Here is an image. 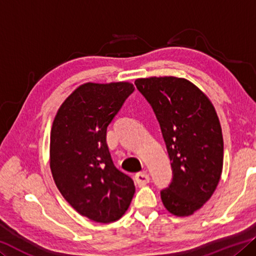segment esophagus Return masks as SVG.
I'll use <instances>...</instances> for the list:
<instances>
[{"label":"esophagus","mask_w":256,"mask_h":256,"mask_svg":"<svg viewBox=\"0 0 256 256\" xmlns=\"http://www.w3.org/2000/svg\"><path fill=\"white\" fill-rule=\"evenodd\" d=\"M150 181V176L147 172H139L136 174V182L138 186H144Z\"/></svg>","instance_id":"obj_1"}]
</instances>
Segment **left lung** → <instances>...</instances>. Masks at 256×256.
<instances>
[{
  "label": "left lung",
  "mask_w": 256,
  "mask_h": 256,
  "mask_svg": "<svg viewBox=\"0 0 256 256\" xmlns=\"http://www.w3.org/2000/svg\"><path fill=\"white\" fill-rule=\"evenodd\" d=\"M134 83L155 112L171 160L173 179L160 192L162 202L173 216H192L221 179L223 138L216 108L186 78L148 77Z\"/></svg>",
  "instance_id": "obj_1"
}]
</instances>
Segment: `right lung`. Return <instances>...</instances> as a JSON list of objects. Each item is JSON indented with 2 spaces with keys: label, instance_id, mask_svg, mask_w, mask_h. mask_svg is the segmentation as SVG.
Segmentation results:
<instances>
[{
  "label": "right lung",
  "instance_id": "obj_1",
  "mask_svg": "<svg viewBox=\"0 0 256 256\" xmlns=\"http://www.w3.org/2000/svg\"><path fill=\"white\" fill-rule=\"evenodd\" d=\"M134 91L128 82L85 83L56 112L50 136V168L64 200L92 221L110 223L126 212L134 182L114 165L107 128Z\"/></svg>",
  "mask_w": 256,
  "mask_h": 256
}]
</instances>
